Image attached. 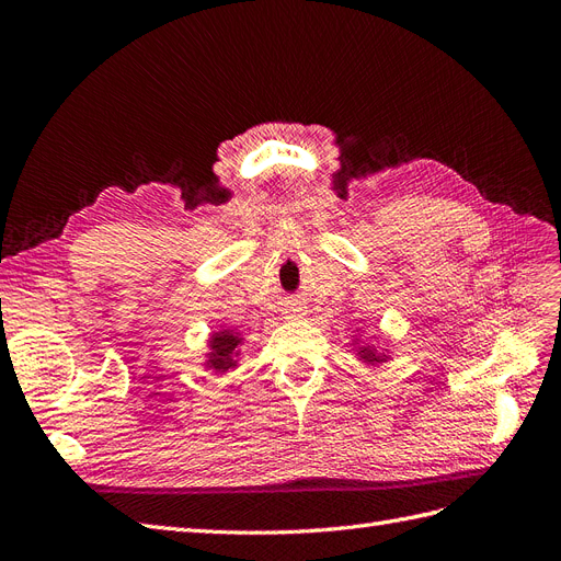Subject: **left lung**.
Wrapping results in <instances>:
<instances>
[{
    "label": "left lung",
    "mask_w": 561,
    "mask_h": 561,
    "mask_svg": "<svg viewBox=\"0 0 561 561\" xmlns=\"http://www.w3.org/2000/svg\"><path fill=\"white\" fill-rule=\"evenodd\" d=\"M358 355H360V360L367 365H379V363H386V358H388V355L377 353V348H371V346H363L358 351Z\"/></svg>",
    "instance_id": "obj_1"
}]
</instances>
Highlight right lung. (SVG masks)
<instances>
[{"label":"right lung","instance_id":"1","mask_svg":"<svg viewBox=\"0 0 561 561\" xmlns=\"http://www.w3.org/2000/svg\"><path fill=\"white\" fill-rule=\"evenodd\" d=\"M210 353H208V367L219 371H222L236 367V355H239V346H241V336L231 332V330H219L210 336Z\"/></svg>","mask_w":561,"mask_h":561}]
</instances>
